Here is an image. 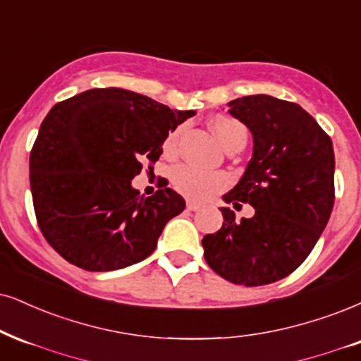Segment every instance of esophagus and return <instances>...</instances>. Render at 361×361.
I'll return each instance as SVG.
<instances>
[{
    "instance_id": "esophagus-1",
    "label": "esophagus",
    "mask_w": 361,
    "mask_h": 361,
    "mask_svg": "<svg viewBox=\"0 0 361 361\" xmlns=\"http://www.w3.org/2000/svg\"><path fill=\"white\" fill-rule=\"evenodd\" d=\"M185 207H188V211H199V209H201V206H199V204L197 202H192V201H188V206H185Z\"/></svg>"
}]
</instances>
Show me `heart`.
Segmentation results:
<instances>
[{
    "label": "heart",
    "instance_id": "heart-1",
    "mask_svg": "<svg viewBox=\"0 0 361 361\" xmlns=\"http://www.w3.org/2000/svg\"><path fill=\"white\" fill-rule=\"evenodd\" d=\"M211 128L226 150L233 145H246L247 128L241 120L229 115H216L211 118ZM182 127L172 128L162 142V152L167 157L177 154ZM173 188L194 201H206L228 185V177L221 172H209L192 166H180L173 172Z\"/></svg>",
    "mask_w": 361,
    "mask_h": 361
}]
</instances>
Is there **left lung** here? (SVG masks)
<instances>
[{"label": "left lung", "instance_id": "1", "mask_svg": "<svg viewBox=\"0 0 361 361\" xmlns=\"http://www.w3.org/2000/svg\"><path fill=\"white\" fill-rule=\"evenodd\" d=\"M229 114L252 133V159L226 202H249L251 219L224 222L202 239L212 271L234 284L262 286L300 268L326 228L335 204L330 135L306 110L269 95L229 102Z\"/></svg>", "mask_w": 361, "mask_h": 361}]
</instances>
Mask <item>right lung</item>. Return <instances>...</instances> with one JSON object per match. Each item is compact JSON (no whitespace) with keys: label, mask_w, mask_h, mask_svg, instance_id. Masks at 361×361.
Segmentation results:
<instances>
[{"label":"right lung","mask_w":361,"mask_h":361,"mask_svg":"<svg viewBox=\"0 0 361 361\" xmlns=\"http://www.w3.org/2000/svg\"><path fill=\"white\" fill-rule=\"evenodd\" d=\"M194 114L123 88H92L53 106L31 149L30 185L39 231L58 255L85 271L152 255L185 201L167 184L144 197L130 182Z\"/></svg>","instance_id":"obj_1"}]
</instances>
